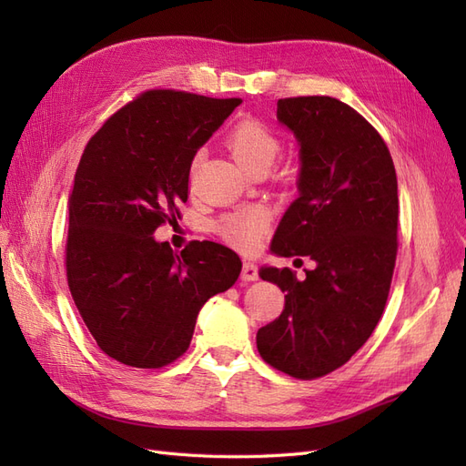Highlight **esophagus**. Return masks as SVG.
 <instances>
[{
  "label": "esophagus",
  "mask_w": 466,
  "mask_h": 466,
  "mask_svg": "<svg viewBox=\"0 0 466 466\" xmlns=\"http://www.w3.org/2000/svg\"><path fill=\"white\" fill-rule=\"evenodd\" d=\"M241 278L245 281H257L258 279V268H257V264L255 262H243Z\"/></svg>",
  "instance_id": "esophagus-1"
}]
</instances>
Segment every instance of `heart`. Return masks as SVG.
Returning a JSON list of instances; mask_svg holds the SVG:
<instances>
[{
	"label": "heart",
	"mask_w": 466,
	"mask_h": 466,
	"mask_svg": "<svg viewBox=\"0 0 466 466\" xmlns=\"http://www.w3.org/2000/svg\"><path fill=\"white\" fill-rule=\"evenodd\" d=\"M228 147L233 153L235 161L245 171L252 173L258 167H270L281 149L279 137L257 118H245L238 122L228 136ZM268 214L262 208H250L233 211L223 216L216 223V233L225 243L243 250L252 252L262 243L268 229Z\"/></svg>",
	"instance_id": "1"
}]
</instances>
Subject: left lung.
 Returning a JSON list of instances; mask_svg holds the SVG:
<instances>
[{
  "instance_id": "obj_1",
  "label": "left lung",
  "mask_w": 466,
  "mask_h": 466,
  "mask_svg": "<svg viewBox=\"0 0 466 466\" xmlns=\"http://www.w3.org/2000/svg\"><path fill=\"white\" fill-rule=\"evenodd\" d=\"M278 120L301 146V194L272 250L311 258L315 268L303 279L289 268H262L260 278L278 284L286 303L258 330L257 348L274 370L309 380L342 368L385 311L399 250V185L385 139L338 98H279Z\"/></svg>"
}]
</instances>
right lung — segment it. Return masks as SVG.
Wrapping results in <instances>:
<instances>
[{"label": "right lung", "instance_id": "right-lung-1", "mask_svg": "<svg viewBox=\"0 0 466 466\" xmlns=\"http://www.w3.org/2000/svg\"><path fill=\"white\" fill-rule=\"evenodd\" d=\"M241 103L149 89L87 142L69 196L66 274L108 358L139 370L173 363L188 350L202 305L241 274L228 247L192 241L178 255L151 237L180 219L196 151Z\"/></svg>", "mask_w": 466, "mask_h": 466}]
</instances>
